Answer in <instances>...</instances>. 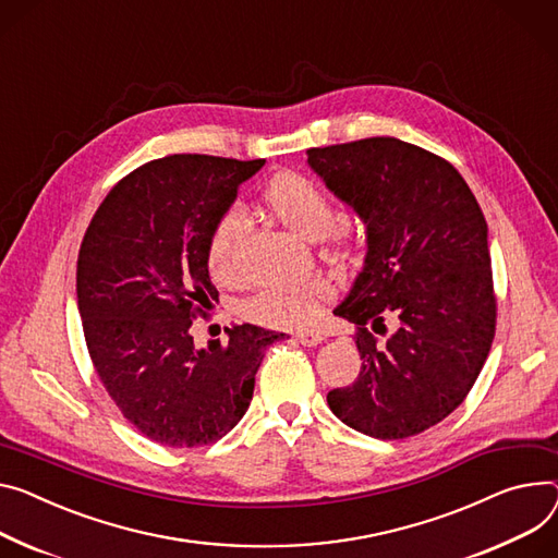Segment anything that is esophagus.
<instances>
[{
  "label": "esophagus",
  "instance_id": "34e87169",
  "mask_svg": "<svg viewBox=\"0 0 558 558\" xmlns=\"http://www.w3.org/2000/svg\"><path fill=\"white\" fill-rule=\"evenodd\" d=\"M294 337H296V341H302L304 347H317V344H322V341H324V335L319 330H315V328L299 330Z\"/></svg>",
  "mask_w": 558,
  "mask_h": 558
}]
</instances>
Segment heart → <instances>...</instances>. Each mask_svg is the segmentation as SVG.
<instances>
[{
    "mask_svg": "<svg viewBox=\"0 0 558 558\" xmlns=\"http://www.w3.org/2000/svg\"><path fill=\"white\" fill-rule=\"evenodd\" d=\"M268 207L296 234L322 239L335 234L344 239L347 230L335 226V207L330 198L302 174H281L264 192ZM245 239V219L239 209H228L214 223L207 239L209 275L230 283L241 272V250ZM324 294L319 281H304L290 288H264L245 302V313L264 324L296 326L304 324L317 308Z\"/></svg>",
    "mask_w": 558,
    "mask_h": 558,
    "instance_id": "heart-1",
    "label": "heart"
}]
</instances>
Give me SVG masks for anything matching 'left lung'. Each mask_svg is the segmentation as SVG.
<instances>
[{
	"label": "left lung",
	"mask_w": 558,
	"mask_h": 558,
	"mask_svg": "<svg viewBox=\"0 0 558 558\" xmlns=\"http://www.w3.org/2000/svg\"><path fill=\"white\" fill-rule=\"evenodd\" d=\"M308 165L360 214L368 243L335 308L357 326L362 368L328 393V407L371 438L417 436L462 404L492 349L483 209L449 160L391 136L313 147Z\"/></svg>",
	"instance_id": "1"
}]
</instances>
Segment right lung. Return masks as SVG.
<instances>
[{
	"label": "right lung",
	"mask_w": 558,
	"mask_h": 558,
	"mask_svg": "<svg viewBox=\"0 0 558 558\" xmlns=\"http://www.w3.org/2000/svg\"><path fill=\"white\" fill-rule=\"evenodd\" d=\"M264 158L174 154L134 169L96 209L77 254V311L102 387L162 447L221 440L243 417L266 349L283 332L234 326L194 349L219 292L207 239Z\"/></svg>",
	"instance_id": "obj_1"
}]
</instances>
